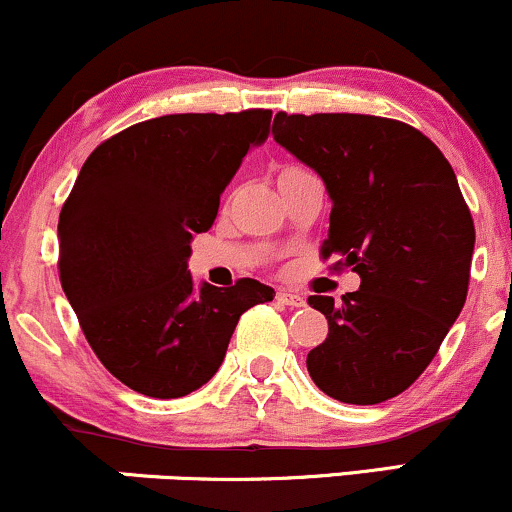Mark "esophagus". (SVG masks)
I'll return each mask as SVG.
<instances>
[{
  "label": "esophagus",
  "instance_id": "esophagus-1",
  "mask_svg": "<svg viewBox=\"0 0 512 512\" xmlns=\"http://www.w3.org/2000/svg\"><path fill=\"white\" fill-rule=\"evenodd\" d=\"M276 301L281 305H291V308H301L303 305V298L298 296V293H291V291H279L276 293Z\"/></svg>",
  "mask_w": 512,
  "mask_h": 512
}]
</instances>
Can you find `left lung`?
Here are the masks:
<instances>
[{
	"label": "left lung",
	"instance_id": "obj_1",
	"mask_svg": "<svg viewBox=\"0 0 512 512\" xmlns=\"http://www.w3.org/2000/svg\"><path fill=\"white\" fill-rule=\"evenodd\" d=\"M272 134L325 182L322 255L361 276L342 303L308 298L330 325L305 361L310 378L346 404L397 397L438 354L467 298L474 221L455 170L419 129L387 117L276 113Z\"/></svg>",
	"mask_w": 512,
	"mask_h": 512
}]
</instances>
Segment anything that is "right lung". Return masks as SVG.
Wrapping results in <instances>:
<instances>
[{"instance_id":"1","label":"right lung","mask_w":512,"mask_h":512,"mask_svg":"<svg viewBox=\"0 0 512 512\" xmlns=\"http://www.w3.org/2000/svg\"><path fill=\"white\" fill-rule=\"evenodd\" d=\"M269 122L272 110L139 122L86 158L64 202L62 291L103 366L139 395L175 399L209 383L240 315L274 298L255 279L197 286L187 269L192 238L211 228Z\"/></svg>"}]
</instances>
